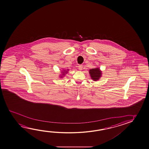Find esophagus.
<instances>
[{
	"mask_svg": "<svg viewBox=\"0 0 149 149\" xmlns=\"http://www.w3.org/2000/svg\"><path fill=\"white\" fill-rule=\"evenodd\" d=\"M78 70H79L81 71L82 70V68H83V67H82V65H78Z\"/></svg>",
	"mask_w": 149,
	"mask_h": 149,
	"instance_id": "esophagus-1",
	"label": "esophagus"
}]
</instances>
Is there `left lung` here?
Masks as SVG:
<instances>
[{
  "label": "left lung",
  "instance_id": "obj_1",
  "mask_svg": "<svg viewBox=\"0 0 149 149\" xmlns=\"http://www.w3.org/2000/svg\"><path fill=\"white\" fill-rule=\"evenodd\" d=\"M89 74L91 76V79L96 81L99 80V79L102 77V71L99 68H95L89 70Z\"/></svg>",
  "mask_w": 149,
  "mask_h": 149
}]
</instances>
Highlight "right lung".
<instances>
[{
	"label": "right lung",
	"instance_id": "add662e5",
	"mask_svg": "<svg viewBox=\"0 0 149 149\" xmlns=\"http://www.w3.org/2000/svg\"><path fill=\"white\" fill-rule=\"evenodd\" d=\"M68 71H69V69H67V70H62V71L61 72V74L59 77H63L65 75V74H67L68 73Z\"/></svg>",
	"mask_w": 149,
	"mask_h": 149
}]
</instances>
